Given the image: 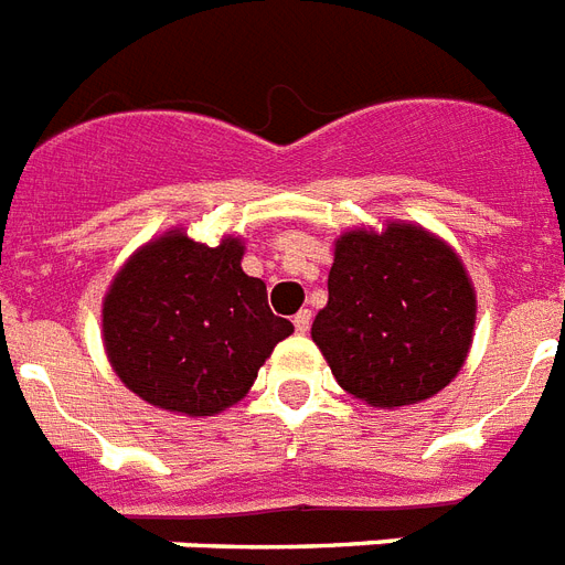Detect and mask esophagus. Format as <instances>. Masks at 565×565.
Here are the masks:
<instances>
[{
	"mask_svg": "<svg viewBox=\"0 0 565 565\" xmlns=\"http://www.w3.org/2000/svg\"><path fill=\"white\" fill-rule=\"evenodd\" d=\"M292 326H296V331H299V334H308V328H310V310H299V313L292 317Z\"/></svg>",
	"mask_w": 565,
	"mask_h": 565,
	"instance_id": "1",
	"label": "esophagus"
}]
</instances>
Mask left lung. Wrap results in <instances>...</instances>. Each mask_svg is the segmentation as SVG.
I'll return each mask as SVG.
<instances>
[{
    "instance_id": "8db88e82",
    "label": "left lung",
    "mask_w": 565,
    "mask_h": 565,
    "mask_svg": "<svg viewBox=\"0 0 565 565\" xmlns=\"http://www.w3.org/2000/svg\"><path fill=\"white\" fill-rule=\"evenodd\" d=\"M478 299L463 260L416 222L343 231L328 305L310 337L345 393L395 411L437 395L463 370Z\"/></svg>"
}]
</instances>
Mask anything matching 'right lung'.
I'll return each instance as SVG.
<instances>
[{
	"mask_svg": "<svg viewBox=\"0 0 565 565\" xmlns=\"http://www.w3.org/2000/svg\"><path fill=\"white\" fill-rule=\"evenodd\" d=\"M246 243L207 246L170 228L119 266L102 299V343L119 381L179 416H216L255 384L290 319L266 305V284L243 273Z\"/></svg>",
	"mask_w": 565,
	"mask_h": 565,
	"instance_id": "obj_1",
	"label": "right lung"
}]
</instances>
